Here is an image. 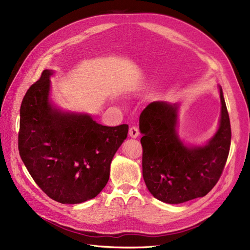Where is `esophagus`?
<instances>
[{
	"instance_id": "esophagus-1",
	"label": "esophagus",
	"mask_w": 250,
	"mask_h": 250,
	"mask_svg": "<svg viewBox=\"0 0 250 250\" xmlns=\"http://www.w3.org/2000/svg\"><path fill=\"white\" fill-rule=\"evenodd\" d=\"M128 135H130L132 138H137L139 136V130L136 126H132L128 131Z\"/></svg>"
}]
</instances>
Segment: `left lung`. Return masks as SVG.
Returning <instances> with one entry per match:
<instances>
[{
    "label": "left lung",
    "mask_w": 250,
    "mask_h": 250,
    "mask_svg": "<svg viewBox=\"0 0 250 250\" xmlns=\"http://www.w3.org/2000/svg\"><path fill=\"white\" fill-rule=\"evenodd\" d=\"M218 130L204 146L185 143L178 134L180 104L154 102L142 111V174L152 196L166 204L203 197L218 182L230 146V123L219 86Z\"/></svg>",
    "instance_id": "1"
}]
</instances>
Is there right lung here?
Masks as SVG:
<instances>
[{
	"instance_id": "add662e5",
	"label": "right lung",
	"mask_w": 250,
	"mask_h": 250,
	"mask_svg": "<svg viewBox=\"0 0 250 250\" xmlns=\"http://www.w3.org/2000/svg\"><path fill=\"white\" fill-rule=\"evenodd\" d=\"M54 71L45 69L23 96L19 150L45 194L61 204H81L104 188L128 125L106 126L87 113L63 111L50 98Z\"/></svg>"
}]
</instances>
